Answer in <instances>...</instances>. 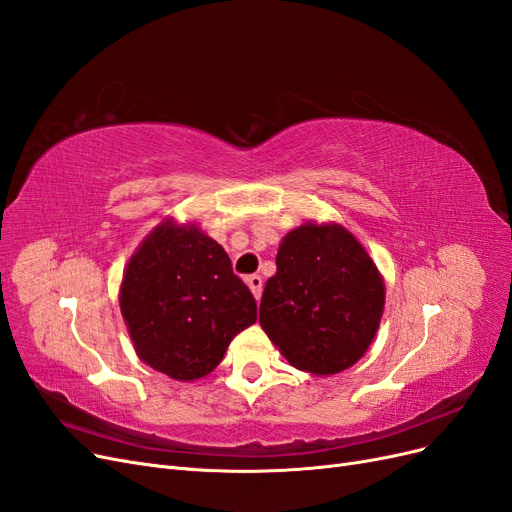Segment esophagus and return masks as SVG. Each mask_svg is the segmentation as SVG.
Listing matches in <instances>:
<instances>
[{
  "mask_svg": "<svg viewBox=\"0 0 512 512\" xmlns=\"http://www.w3.org/2000/svg\"><path fill=\"white\" fill-rule=\"evenodd\" d=\"M245 281H248V286H250L252 294L256 296V301H260V296H262V277L260 275H248V277H245Z\"/></svg>",
  "mask_w": 512,
  "mask_h": 512,
  "instance_id": "34e87169",
  "label": "esophagus"
}]
</instances>
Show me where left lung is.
I'll use <instances>...</instances> for the list:
<instances>
[{
    "label": "left lung",
    "mask_w": 512,
    "mask_h": 512,
    "mask_svg": "<svg viewBox=\"0 0 512 512\" xmlns=\"http://www.w3.org/2000/svg\"><path fill=\"white\" fill-rule=\"evenodd\" d=\"M275 264L260 326L284 358L313 375L356 364L385 303L381 275L360 241L337 224H303L281 241Z\"/></svg>",
    "instance_id": "8db88e82"
}]
</instances>
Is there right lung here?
Listing matches in <instances>:
<instances>
[{"label":"right lung","mask_w":512,"mask_h":512,"mask_svg":"<svg viewBox=\"0 0 512 512\" xmlns=\"http://www.w3.org/2000/svg\"><path fill=\"white\" fill-rule=\"evenodd\" d=\"M120 311L139 358L171 379L192 381L211 373L256 322V298L222 245L197 226L163 222L129 262Z\"/></svg>","instance_id":"1"}]
</instances>
